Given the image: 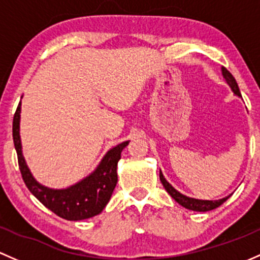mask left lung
Here are the masks:
<instances>
[{"instance_id": "8db88e82", "label": "left lung", "mask_w": 260, "mask_h": 260, "mask_svg": "<svg viewBox=\"0 0 260 260\" xmlns=\"http://www.w3.org/2000/svg\"><path fill=\"white\" fill-rule=\"evenodd\" d=\"M221 74H223V77L225 79L226 84L229 85V87L232 89L233 92H234V95L242 98V93H240L239 87H238V84H237V81H235L234 76H233V75L230 74V72L226 70L225 68H221ZM160 180H161V183H162V185H164L165 190H167V191L170 194V197L173 198V199L175 200L176 203H179L181 207L186 208V209H189V210L203 211V213H204V211H209V210L216 209V208L220 207V205L223 204L224 202H226V200H228L230 198V195H232V194H230V195H228V197L223 198V199H218V200L195 199V198L186 197V195L181 194L180 191H178V190L174 188V186L171 185L169 181H168L167 179L164 178L161 170H160Z\"/></svg>"}]
</instances>
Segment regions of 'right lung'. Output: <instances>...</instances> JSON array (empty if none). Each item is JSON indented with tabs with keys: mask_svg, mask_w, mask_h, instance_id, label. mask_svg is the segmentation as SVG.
I'll return each mask as SVG.
<instances>
[{
	"mask_svg": "<svg viewBox=\"0 0 260 260\" xmlns=\"http://www.w3.org/2000/svg\"><path fill=\"white\" fill-rule=\"evenodd\" d=\"M20 120L21 101L13 116V144L17 152L21 175L32 195L36 197L47 209L66 220H84L100 214L110 200L112 191L116 186L117 162L121 157L122 149L126 148L129 141H124L109 150L96 169L82 180L69 188L52 189L40 184L26 164L21 145Z\"/></svg>",
	"mask_w": 260,
	"mask_h": 260,
	"instance_id": "obj_1",
	"label": "right lung"
}]
</instances>
